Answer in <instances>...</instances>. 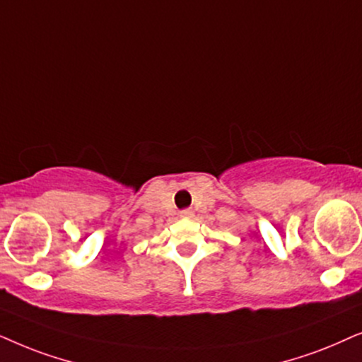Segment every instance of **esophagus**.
I'll use <instances>...</instances> for the list:
<instances>
[{
  "label": "esophagus",
  "instance_id": "obj_1",
  "mask_svg": "<svg viewBox=\"0 0 362 362\" xmlns=\"http://www.w3.org/2000/svg\"><path fill=\"white\" fill-rule=\"evenodd\" d=\"M190 215H192L190 210H182L180 211V216H190Z\"/></svg>",
  "mask_w": 362,
  "mask_h": 362
}]
</instances>
